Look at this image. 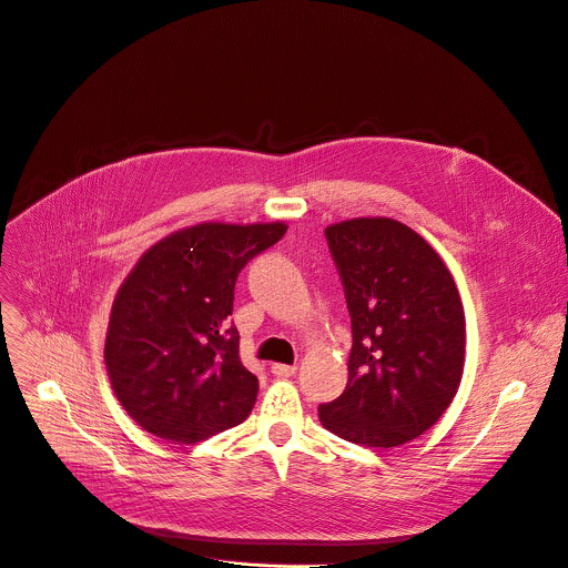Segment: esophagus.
I'll list each match as a JSON object with an SVG mask.
<instances>
[{
    "label": "esophagus",
    "mask_w": 568,
    "mask_h": 568,
    "mask_svg": "<svg viewBox=\"0 0 568 568\" xmlns=\"http://www.w3.org/2000/svg\"><path fill=\"white\" fill-rule=\"evenodd\" d=\"M272 373L276 377H290V375L296 373V366H292V364H272Z\"/></svg>",
    "instance_id": "34e87169"
}]
</instances>
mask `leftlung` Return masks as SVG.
Listing matches in <instances>:
<instances>
[{"mask_svg": "<svg viewBox=\"0 0 568 568\" xmlns=\"http://www.w3.org/2000/svg\"><path fill=\"white\" fill-rule=\"evenodd\" d=\"M353 326L348 384L321 425L364 447L418 438L452 404L465 364L456 283L429 242L390 217L326 229Z\"/></svg>", "mask_w": 568, "mask_h": 568, "instance_id": "8db88e82", "label": "left lung"}]
</instances>
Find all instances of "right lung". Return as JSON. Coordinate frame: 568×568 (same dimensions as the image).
Listing matches in <instances>:
<instances>
[{
    "label": "right lung",
    "instance_id": "1",
    "mask_svg": "<svg viewBox=\"0 0 568 568\" xmlns=\"http://www.w3.org/2000/svg\"><path fill=\"white\" fill-rule=\"evenodd\" d=\"M283 222H204L152 245L116 292L105 366L128 416L193 445L240 425L258 379L240 362L229 314L240 270L285 235Z\"/></svg>",
    "mask_w": 568,
    "mask_h": 568
}]
</instances>
